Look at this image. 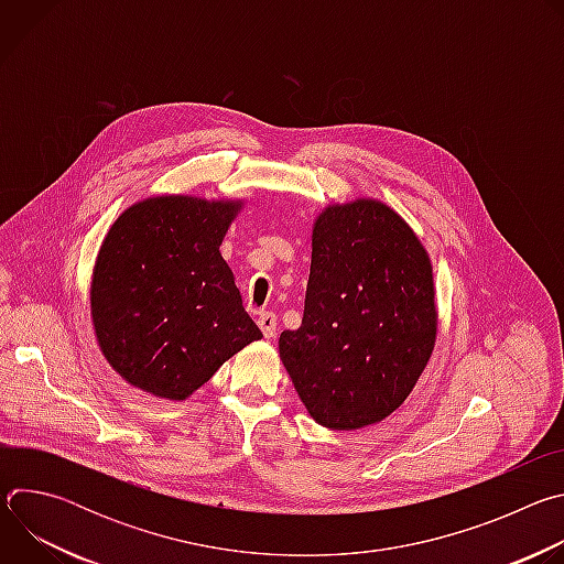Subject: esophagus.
Wrapping results in <instances>:
<instances>
[{
    "label": "esophagus",
    "instance_id": "esophagus-1",
    "mask_svg": "<svg viewBox=\"0 0 564 564\" xmlns=\"http://www.w3.org/2000/svg\"><path fill=\"white\" fill-rule=\"evenodd\" d=\"M259 328L265 335V339H272L276 335V314L274 312H261L259 314Z\"/></svg>",
    "mask_w": 564,
    "mask_h": 564
}]
</instances>
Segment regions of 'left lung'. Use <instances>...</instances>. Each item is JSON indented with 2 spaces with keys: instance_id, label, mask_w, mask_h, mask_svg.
Instances as JSON below:
<instances>
[{
  "instance_id": "1",
  "label": "left lung",
  "mask_w": 564,
  "mask_h": 564,
  "mask_svg": "<svg viewBox=\"0 0 564 564\" xmlns=\"http://www.w3.org/2000/svg\"><path fill=\"white\" fill-rule=\"evenodd\" d=\"M435 337L433 265L409 223L372 198L321 212L303 321L279 337L310 417L333 431L386 420L415 388Z\"/></svg>"
}]
</instances>
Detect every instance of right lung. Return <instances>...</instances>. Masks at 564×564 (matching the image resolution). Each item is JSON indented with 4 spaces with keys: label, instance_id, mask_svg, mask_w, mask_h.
<instances>
[{
    "label": "right lung",
    "instance_id": "obj_1",
    "mask_svg": "<svg viewBox=\"0 0 564 564\" xmlns=\"http://www.w3.org/2000/svg\"><path fill=\"white\" fill-rule=\"evenodd\" d=\"M243 200L153 196L107 231L91 279L98 346L131 386L183 401L263 333L220 257Z\"/></svg>",
    "mask_w": 564,
    "mask_h": 564
}]
</instances>
